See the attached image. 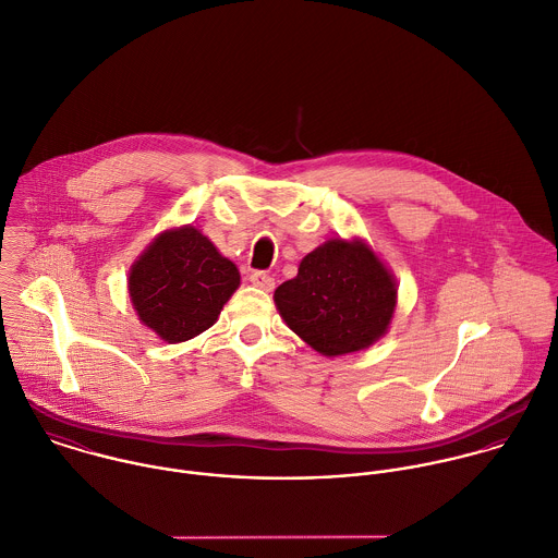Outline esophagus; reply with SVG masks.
<instances>
[{
    "label": "esophagus",
    "mask_w": 558,
    "mask_h": 558,
    "mask_svg": "<svg viewBox=\"0 0 558 558\" xmlns=\"http://www.w3.org/2000/svg\"><path fill=\"white\" fill-rule=\"evenodd\" d=\"M250 282H252L254 287L263 289V291H274V287H276L274 278H271L269 274H265V271H254V274L250 276Z\"/></svg>",
    "instance_id": "1"
}]
</instances>
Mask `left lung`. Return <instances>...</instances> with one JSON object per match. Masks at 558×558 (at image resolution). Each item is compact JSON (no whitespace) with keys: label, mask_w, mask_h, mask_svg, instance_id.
Segmentation results:
<instances>
[{"label":"left lung","mask_w":558,"mask_h":558,"mask_svg":"<svg viewBox=\"0 0 558 558\" xmlns=\"http://www.w3.org/2000/svg\"><path fill=\"white\" fill-rule=\"evenodd\" d=\"M284 324L322 356H345L380 341L398 306V282L385 260L354 239H328L274 293Z\"/></svg>","instance_id":"left-lung-1"}]
</instances>
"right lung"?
Segmentation results:
<instances>
[{"mask_svg": "<svg viewBox=\"0 0 558 558\" xmlns=\"http://www.w3.org/2000/svg\"><path fill=\"white\" fill-rule=\"evenodd\" d=\"M239 284L236 265L191 223L162 230L128 274L138 322L165 343H182L208 330Z\"/></svg>", "mask_w": 558, "mask_h": 558, "instance_id": "right-lung-1", "label": "right lung"}]
</instances>
